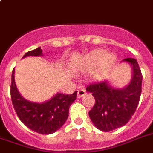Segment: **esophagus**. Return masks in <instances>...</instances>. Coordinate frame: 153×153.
Masks as SVG:
<instances>
[{
	"label": "esophagus",
	"mask_w": 153,
	"mask_h": 153,
	"mask_svg": "<svg viewBox=\"0 0 153 153\" xmlns=\"http://www.w3.org/2000/svg\"><path fill=\"white\" fill-rule=\"evenodd\" d=\"M86 94V91L84 89H79L78 90V98H82Z\"/></svg>",
	"instance_id": "esophagus-1"
}]
</instances>
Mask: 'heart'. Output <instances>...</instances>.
<instances>
[{
    "mask_svg": "<svg viewBox=\"0 0 153 153\" xmlns=\"http://www.w3.org/2000/svg\"><path fill=\"white\" fill-rule=\"evenodd\" d=\"M115 63V55L102 50H95L87 54L78 63L81 70L85 72L94 71V77L97 79L106 76Z\"/></svg>",
    "mask_w": 153,
    "mask_h": 153,
    "instance_id": "obj_1",
    "label": "heart"
}]
</instances>
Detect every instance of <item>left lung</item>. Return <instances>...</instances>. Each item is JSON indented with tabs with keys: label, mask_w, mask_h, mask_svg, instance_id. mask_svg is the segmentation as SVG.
<instances>
[{
	"label": "left lung",
	"mask_w": 153,
	"mask_h": 153,
	"mask_svg": "<svg viewBox=\"0 0 153 153\" xmlns=\"http://www.w3.org/2000/svg\"><path fill=\"white\" fill-rule=\"evenodd\" d=\"M123 62L128 63L132 68V79L127 86L115 88L106 80L86 88L95 99L94 106L88 115L95 127L102 132H109L126 124L139 102L143 75L138 63L132 58L124 59Z\"/></svg>",
	"instance_id": "1"
}]
</instances>
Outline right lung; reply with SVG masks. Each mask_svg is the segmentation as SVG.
<instances>
[{
  "label": "right lung",
  "instance_id": "right-lung-1",
  "mask_svg": "<svg viewBox=\"0 0 153 153\" xmlns=\"http://www.w3.org/2000/svg\"><path fill=\"white\" fill-rule=\"evenodd\" d=\"M40 47L29 51L23 56H41ZM15 69L11 75L10 96L17 116L27 128L40 134H51L61 128L68 118L70 105L76 99L77 91L65 95L57 93L50 100L35 102L25 99L17 89L15 82Z\"/></svg>",
  "mask_w": 153,
  "mask_h": 153
}]
</instances>
